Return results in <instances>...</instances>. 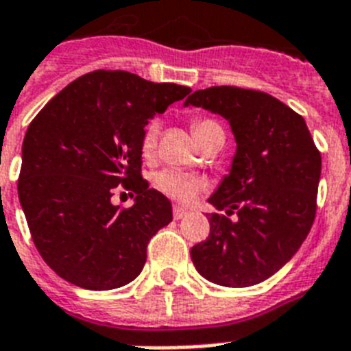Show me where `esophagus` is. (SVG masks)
Masks as SVG:
<instances>
[{
  "instance_id": "obj_1",
  "label": "esophagus",
  "mask_w": 351,
  "mask_h": 351,
  "mask_svg": "<svg viewBox=\"0 0 351 351\" xmlns=\"http://www.w3.org/2000/svg\"><path fill=\"white\" fill-rule=\"evenodd\" d=\"M186 215H187V209L186 208H182V206H175V208H173V217H175V220L184 219Z\"/></svg>"
}]
</instances>
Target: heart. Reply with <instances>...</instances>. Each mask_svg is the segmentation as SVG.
Masks as SVG:
<instances>
[{"mask_svg": "<svg viewBox=\"0 0 351 351\" xmlns=\"http://www.w3.org/2000/svg\"><path fill=\"white\" fill-rule=\"evenodd\" d=\"M213 129H222V127L213 120H195L193 121V134L197 140L208 134L209 131ZM158 134H160V121L151 120L145 127L142 136V153L145 156L154 153L156 149V143H158ZM156 182V187L160 191H164L167 197L175 198L178 202H189L195 195H197L200 189H202V180H198L191 175H184V173H178V171L165 169L162 173L156 175L154 178Z\"/></svg>", "mask_w": 351, "mask_h": 351, "instance_id": "b5f03b06", "label": "heart"}]
</instances>
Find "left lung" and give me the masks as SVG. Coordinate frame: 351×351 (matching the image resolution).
I'll return each mask as SVG.
<instances>
[{"instance_id":"8db88e82","label":"left lung","mask_w":351,"mask_h":351,"mask_svg":"<svg viewBox=\"0 0 351 351\" xmlns=\"http://www.w3.org/2000/svg\"><path fill=\"white\" fill-rule=\"evenodd\" d=\"M228 120L234 136L230 173L208 198L237 220L209 215V237L191 247L197 271L209 282L247 288L291 261L315 219L321 153L304 118L261 90L209 87L187 96Z\"/></svg>"}]
</instances>
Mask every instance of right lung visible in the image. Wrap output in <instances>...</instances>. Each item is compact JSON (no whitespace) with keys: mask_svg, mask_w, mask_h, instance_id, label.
Listing matches in <instances>:
<instances>
[{"mask_svg":"<svg viewBox=\"0 0 351 351\" xmlns=\"http://www.w3.org/2000/svg\"><path fill=\"white\" fill-rule=\"evenodd\" d=\"M189 93L125 71H95L32 120L21 147L19 204L40 255L67 282L104 291L140 275L149 240L173 220L169 198L140 176L143 131ZM120 183L137 195L129 210L110 200Z\"/></svg>","mask_w":351,"mask_h":351,"instance_id":"obj_1","label":"right lung"}]
</instances>
